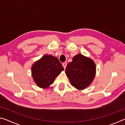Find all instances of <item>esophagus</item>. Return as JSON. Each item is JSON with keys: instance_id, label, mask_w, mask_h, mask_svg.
Returning a JSON list of instances; mask_svg holds the SVG:
<instances>
[{"instance_id": "esophagus-1", "label": "esophagus", "mask_w": 125, "mask_h": 125, "mask_svg": "<svg viewBox=\"0 0 125 125\" xmlns=\"http://www.w3.org/2000/svg\"><path fill=\"white\" fill-rule=\"evenodd\" d=\"M62 65H63V68H64L65 69V68H66V67H67V62L63 63H62Z\"/></svg>"}]
</instances>
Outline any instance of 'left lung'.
<instances>
[{
	"label": "left lung",
	"instance_id": "8db88e82",
	"mask_svg": "<svg viewBox=\"0 0 125 125\" xmlns=\"http://www.w3.org/2000/svg\"><path fill=\"white\" fill-rule=\"evenodd\" d=\"M65 72L72 85L77 89L83 90L94 80L96 65L90 58L78 54L73 58L72 62L68 64Z\"/></svg>",
	"mask_w": 125,
	"mask_h": 125
}]
</instances>
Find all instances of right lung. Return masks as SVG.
<instances>
[{"instance_id":"1","label":"right lung","mask_w":125,"mask_h":125,"mask_svg":"<svg viewBox=\"0 0 125 125\" xmlns=\"http://www.w3.org/2000/svg\"><path fill=\"white\" fill-rule=\"evenodd\" d=\"M63 70L64 68L57 58L46 54L33 63L31 73L38 86L47 88L53 83L55 78Z\"/></svg>"}]
</instances>
